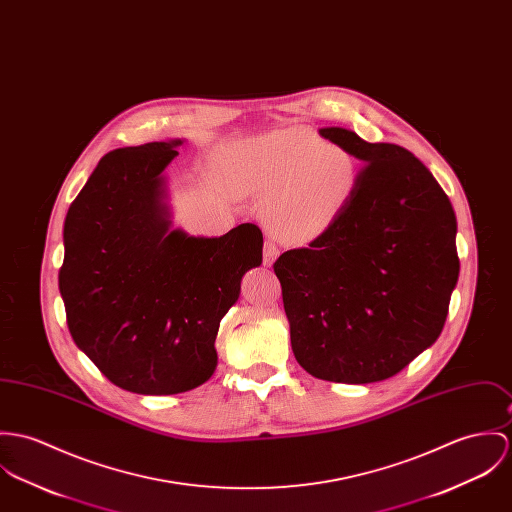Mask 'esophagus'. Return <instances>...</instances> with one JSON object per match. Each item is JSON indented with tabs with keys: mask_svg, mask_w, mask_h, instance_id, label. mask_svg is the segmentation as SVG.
Wrapping results in <instances>:
<instances>
[{
	"mask_svg": "<svg viewBox=\"0 0 512 512\" xmlns=\"http://www.w3.org/2000/svg\"><path fill=\"white\" fill-rule=\"evenodd\" d=\"M279 256L278 246H276V242L274 240H266V244H264V264L266 266H272L274 262H276V258Z\"/></svg>",
	"mask_w": 512,
	"mask_h": 512,
	"instance_id": "esophagus-1",
	"label": "esophagus"
}]
</instances>
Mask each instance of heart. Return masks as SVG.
Wrapping results in <instances>:
<instances>
[{"label":"heart","mask_w":512,"mask_h":512,"mask_svg":"<svg viewBox=\"0 0 512 512\" xmlns=\"http://www.w3.org/2000/svg\"><path fill=\"white\" fill-rule=\"evenodd\" d=\"M219 164L236 193L268 199V223L289 242L330 231L360 187L356 156L305 127L238 140L221 152Z\"/></svg>","instance_id":"obj_1"}]
</instances>
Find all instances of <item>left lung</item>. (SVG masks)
Here are the masks:
<instances>
[{"label": "left lung", "instance_id": "1", "mask_svg": "<svg viewBox=\"0 0 512 512\" xmlns=\"http://www.w3.org/2000/svg\"><path fill=\"white\" fill-rule=\"evenodd\" d=\"M319 135L350 150L362 172L336 225L274 264L291 348L319 379L383 381L442 332L460 276L456 215L407 148L366 142L342 127Z\"/></svg>", "mask_w": 512, "mask_h": 512}]
</instances>
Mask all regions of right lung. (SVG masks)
Listing matches in <instances>:
<instances>
[{
	"label": "right lung",
	"mask_w": 512,
	"mask_h": 512,
	"mask_svg": "<svg viewBox=\"0 0 512 512\" xmlns=\"http://www.w3.org/2000/svg\"><path fill=\"white\" fill-rule=\"evenodd\" d=\"M182 144L105 154L64 221L70 334L111 383L139 395L184 393L213 375L219 323L262 264L252 223L211 238L172 227L164 170Z\"/></svg>",
	"instance_id": "right-lung-1"
}]
</instances>
